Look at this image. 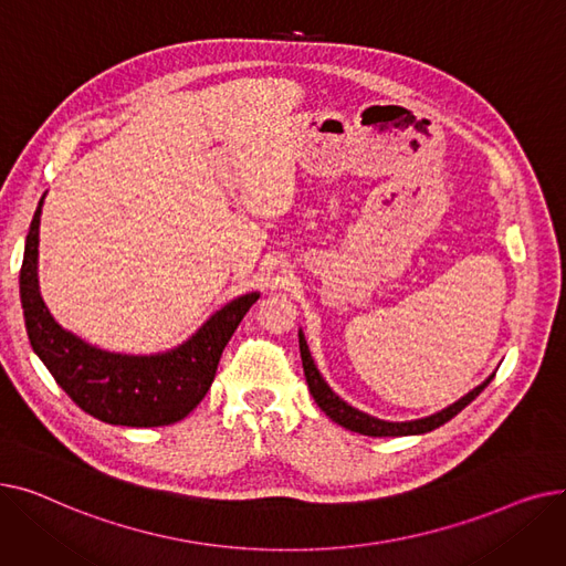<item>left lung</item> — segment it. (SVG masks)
Instances as JSON below:
<instances>
[{"mask_svg": "<svg viewBox=\"0 0 566 566\" xmlns=\"http://www.w3.org/2000/svg\"><path fill=\"white\" fill-rule=\"evenodd\" d=\"M298 339H301V358H303V369H305V378L310 385V392L314 397V401L318 403V408L328 415L333 422H337L339 427L355 431V433H363V436H374V438H382V436H420V433H429L433 429H438L440 424L450 422L454 415H459L472 399H478L480 392L486 388V385L493 380L495 371L482 382L478 388L470 390L465 397H461L459 401H454L452 406L442 408L429 418H420V420H408V422H388V420H378L374 415H367L358 408H353L350 403H346L342 397H337L331 385L323 380L321 371L316 369L314 360H312V353L307 346V339L303 335V331H298Z\"/></svg>", "mask_w": 566, "mask_h": 566, "instance_id": "left-lung-1", "label": "left lung"}]
</instances>
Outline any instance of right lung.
Listing matches in <instances>:
<instances>
[{"label": "right lung", "mask_w": 566, "mask_h": 566, "mask_svg": "<svg viewBox=\"0 0 566 566\" xmlns=\"http://www.w3.org/2000/svg\"><path fill=\"white\" fill-rule=\"evenodd\" d=\"M43 199L24 241L20 301L24 328L48 371L84 412L122 427H165L184 420L206 397L220 355L259 301V291L243 293L206 318L201 328L163 353L130 355L98 348L64 331L39 291V227Z\"/></svg>", "instance_id": "right-lung-1"}]
</instances>
